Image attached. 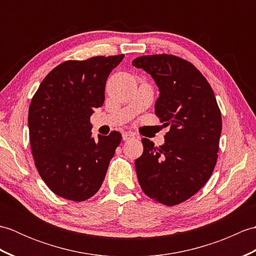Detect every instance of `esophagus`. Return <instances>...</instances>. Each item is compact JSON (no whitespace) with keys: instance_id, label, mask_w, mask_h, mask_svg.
I'll list each match as a JSON object with an SVG mask.
<instances>
[{"instance_id":"34e87169","label":"esophagus","mask_w":256,"mask_h":256,"mask_svg":"<svg viewBox=\"0 0 256 256\" xmlns=\"http://www.w3.org/2000/svg\"><path fill=\"white\" fill-rule=\"evenodd\" d=\"M135 138V134L132 133V132H124L122 134L123 140H131V138Z\"/></svg>"}]
</instances>
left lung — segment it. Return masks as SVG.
I'll list each match as a JSON object with an SVG mask.
<instances>
[{
  "instance_id": "1",
  "label": "left lung",
  "mask_w": 256,
  "mask_h": 256,
  "mask_svg": "<svg viewBox=\"0 0 256 256\" xmlns=\"http://www.w3.org/2000/svg\"><path fill=\"white\" fill-rule=\"evenodd\" d=\"M132 64L150 74L158 86L155 114L170 125L156 148L142 138L135 160L145 194L166 206L189 199L208 182L218 158L221 112L208 81L192 64L172 55L140 56Z\"/></svg>"
}]
</instances>
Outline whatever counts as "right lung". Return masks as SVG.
Masks as SVG:
<instances>
[{
  "mask_svg": "<svg viewBox=\"0 0 256 256\" xmlns=\"http://www.w3.org/2000/svg\"><path fill=\"white\" fill-rule=\"evenodd\" d=\"M124 55L68 60L42 81L28 110L32 154L42 180L64 199L84 201L104 180L121 134L92 138L90 116L104 102L108 74Z\"/></svg>",
  "mask_w": 256,
  "mask_h": 256,
  "instance_id": "right-lung-1",
  "label": "right lung"
}]
</instances>
